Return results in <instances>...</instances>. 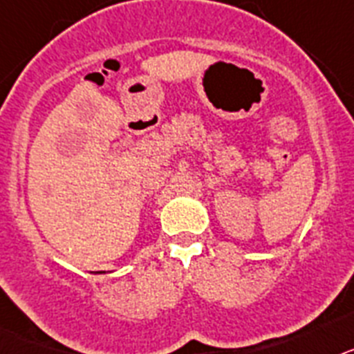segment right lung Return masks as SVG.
<instances>
[{
    "mask_svg": "<svg viewBox=\"0 0 354 354\" xmlns=\"http://www.w3.org/2000/svg\"><path fill=\"white\" fill-rule=\"evenodd\" d=\"M97 274H100V272H97Z\"/></svg>",
    "mask_w": 354,
    "mask_h": 354,
    "instance_id": "obj_1",
    "label": "right lung"
}]
</instances>
